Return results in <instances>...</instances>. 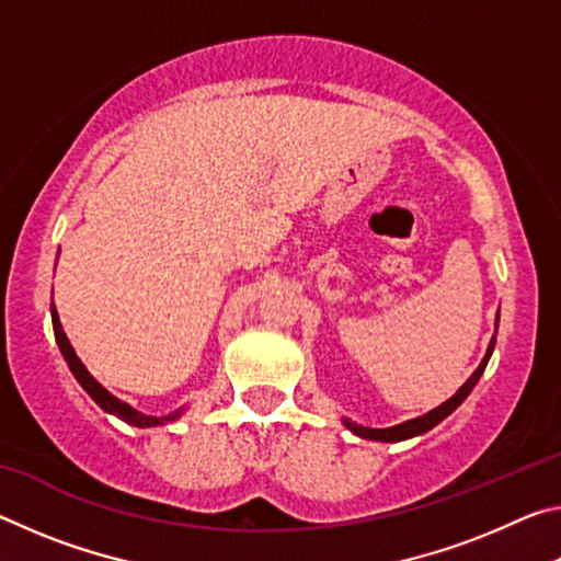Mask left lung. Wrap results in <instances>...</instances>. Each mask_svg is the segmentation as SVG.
Returning <instances> with one entry per match:
<instances>
[{
	"label": "left lung",
	"instance_id": "1",
	"mask_svg": "<svg viewBox=\"0 0 561 561\" xmlns=\"http://www.w3.org/2000/svg\"><path fill=\"white\" fill-rule=\"evenodd\" d=\"M497 324H500V311H497V319H495V334H497ZM492 351H495V336H492L490 346H488V351H485V356H482L480 366L474 368L468 381H465V383L458 388V391H455V393L448 398V401L440 403L438 408H433V411H428V413L413 417V421L391 425V428H366V425H358V423H354V421H348V417H341V423H344L351 433L358 435V438L378 440V443H401V440H408V438H415V435L428 433V431L435 428V425H438L440 421H445V417H448V415L455 411V408H458V405L465 401V398L470 396L474 383L480 381L482 371H485V366H488V360H490V356H492Z\"/></svg>",
	"mask_w": 561,
	"mask_h": 561
}]
</instances>
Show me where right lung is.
I'll return each mask as SVG.
<instances>
[{
  "instance_id": "1",
  "label": "right lung",
  "mask_w": 561,
  "mask_h": 561,
  "mask_svg": "<svg viewBox=\"0 0 561 561\" xmlns=\"http://www.w3.org/2000/svg\"><path fill=\"white\" fill-rule=\"evenodd\" d=\"M51 324H54L56 344H59L61 356L66 358V364H69L73 378L81 383L83 391H87V393L93 398V401H96L106 413L121 417L123 423L136 425V428H156V425H165V423L178 421V417L185 413V405H183V408H178V411L168 413V415H146V413L136 411V408H133V405H128L126 401H121V398H116L111 391H106V388H103V386L96 381V378H93V376L89 374V368L81 364V358L76 356V351H73V346H71L69 336H66V331H64L61 321H59V311H56L54 304H51Z\"/></svg>"
}]
</instances>
